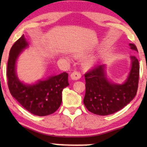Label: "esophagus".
<instances>
[{
	"label": "esophagus",
	"instance_id": "obj_1",
	"mask_svg": "<svg viewBox=\"0 0 147 147\" xmlns=\"http://www.w3.org/2000/svg\"><path fill=\"white\" fill-rule=\"evenodd\" d=\"M81 77H82L81 73L77 71L72 72L71 75H70V77H71V79H73V80H77V79H79L81 78Z\"/></svg>",
	"mask_w": 147,
	"mask_h": 147
}]
</instances>
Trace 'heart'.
Wrapping results in <instances>:
<instances>
[{
    "label": "heart",
    "mask_w": 147,
    "mask_h": 147,
    "mask_svg": "<svg viewBox=\"0 0 147 147\" xmlns=\"http://www.w3.org/2000/svg\"><path fill=\"white\" fill-rule=\"evenodd\" d=\"M85 54L84 52H75L74 54V56H75L76 58H81V57H83L84 56ZM65 58L67 60H68V57L65 56ZM96 61H97V59L94 57H88V58L86 59L83 61L82 63V66L84 70H88L93 67L95 65V64L96 63Z\"/></svg>",
    "instance_id": "b5f03b06"
}]
</instances>
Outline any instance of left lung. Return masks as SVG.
Listing matches in <instances>:
<instances>
[{
	"mask_svg": "<svg viewBox=\"0 0 147 147\" xmlns=\"http://www.w3.org/2000/svg\"><path fill=\"white\" fill-rule=\"evenodd\" d=\"M131 49L138 51L130 43ZM131 68L122 84L111 82L106 77L105 65H98L85 74L86 94L84 104L92 113L108 115L117 112L133 100L138 91L140 65L138 59L131 56Z\"/></svg>",
	"mask_w": 147,
	"mask_h": 147,
	"instance_id": "left-lung-1",
	"label": "left lung"
}]
</instances>
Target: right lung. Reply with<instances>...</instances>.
<instances>
[{"label": "right lung", "mask_w": 147, "mask_h": 147, "mask_svg": "<svg viewBox=\"0 0 147 147\" xmlns=\"http://www.w3.org/2000/svg\"><path fill=\"white\" fill-rule=\"evenodd\" d=\"M28 46L23 35L10 50L7 68L8 87L11 95L27 111L35 115H48L55 113L61 104L62 90L69 86L68 74L64 72L34 84H23L16 75V63L20 54Z\"/></svg>", "instance_id": "obj_1"}]
</instances>
